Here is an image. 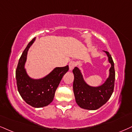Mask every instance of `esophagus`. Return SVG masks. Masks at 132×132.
I'll list each match as a JSON object with an SVG mask.
<instances>
[{
    "instance_id": "obj_1",
    "label": "esophagus",
    "mask_w": 132,
    "mask_h": 132,
    "mask_svg": "<svg viewBox=\"0 0 132 132\" xmlns=\"http://www.w3.org/2000/svg\"><path fill=\"white\" fill-rule=\"evenodd\" d=\"M76 66V62L74 61H71L69 63V69L71 71Z\"/></svg>"
}]
</instances>
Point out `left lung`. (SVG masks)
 <instances>
[{
    "mask_svg": "<svg viewBox=\"0 0 132 132\" xmlns=\"http://www.w3.org/2000/svg\"><path fill=\"white\" fill-rule=\"evenodd\" d=\"M103 51L108 56L111 67L109 70L108 77L102 85H89L84 80L81 70L78 67H75L73 70L74 95L76 103L81 108L88 110H97L108 102L113 92L115 81L114 62L110 53L108 51Z\"/></svg>",
    "mask_w": 132,
    "mask_h": 132,
    "instance_id": "obj_1",
    "label": "left lung"
}]
</instances>
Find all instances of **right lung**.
<instances>
[{"mask_svg":"<svg viewBox=\"0 0 132 132\" xmlns=\"http://www.w3.org/2000/svg\"><path fill=\"white\" fill-rule=\"evenodd\" d=\"M35 38L29 42L19 59L16 70L18 90L22 99L34 108H42L53 102L55 92L65 74L69 71V65L56 67L42 78L34 79L27 74L25 68L27 53Z\"/></svg>","mask_w":132,"mask_h":132,"instance_id":"add662e5","label":"right lung"}]
</instances>
